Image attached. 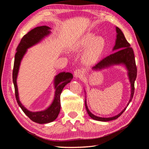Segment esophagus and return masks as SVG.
<instances>
[{"label": "esophagus", "mask_w": 149, "mask_h": 149, "mask_svg": "<svg viewBox=\"0 0 149 149\" xmlns=\"http://www.w3.org/2000/svg\"><path fill=\"white\" fill-rule=\"evenodd\" d=\"M83 75V71L81 70H76L74 72V76L76 78H80Z\"/></svg>", "instance_id": "1"}]
</instances>
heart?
Segmentation results:
<instances>
[{
    "label": "heart",
    "instance_id": "1",
    "mask_svg": "<svg viewBox=\"0 0 149 149\" xmlns=\"http://www.w3.org/2000/svg\"><path fill=\"white\" fill-rule=\"evenodd\" d=\"M105 43V40L102 37H96L94 33H88L74 43L73 48L76 51H79L88 47L84 53L83 60L85 63L92 64L100 56L104 48Z\"/></svg>",
    "mask_w": 149,
    "mask_h": 149
}]
</instances>
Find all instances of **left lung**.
Here are the masks:
<instances>
[{
    "instance_id": "left-lung-1",
    "label": "left lung",
    "mask_w": 149,
    "mask_h": 149,
    "mask_svg": "<svg viewBox=\"0 0 149 149\" xmlns=\"http://www.w3.org/2000/svg\"><path fill=\"white\" fill-rule=\"evenodd\" d=\"M117 31V38L116 40V44L114 47L113 51L115 52L111 54L110 55L106 56L101 61L98 63L95 66L93 67V70H101L105 68L109 67L112 65H124L127 68L128 70V76L130 80V86H131V94H130V100L127 104V107L129 104L130 102L132 101L134 94V83L135 80L137 77V66L136 65V61H135V56L133 49L130 47V45L125 39L124 35L121 30L116 27ZM85 107L87 111L88 114L92 119L96 120L107 122L112 120L118 119L119 117L123 113L126 109L127 107H125L121 112L118 115L111 118H101L92 114L89 111L87 106L86 101L85 100Z\"/></svg>"
}]
</instances>
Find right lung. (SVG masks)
<instances>
[{"mask_svg": "<svg viewBox=\"0 0 149 149\" xmlns=\"http://www.w3.org/2000/svg\"><path fill=\"white\" fill-rule=\"evenodd\" d=\"M51 29L47 26H37L25 35L22 38L20 43L17 48V52L15 55L14 65L13 68V83L14 85L15 94L16 100L18 104L22 110L29 118L35 123L38 124H47L55 120L59 114L61 108L60 95L62 90L68 83H69L73 79V74L70 73L62 72L57 74L54 80L55 84V98L52 104L46 110L40 112H31L26 109L22 104L19 100V93L17 84V78L19 72L20 62L24 57L27 49L33 46L34 45L40 42L42 39L47 37L51 33Z\"/></svg>", "mask_w": 149, "mask_h": 149, "instance_id": "1", "label": "right lung"}]
</instances>
